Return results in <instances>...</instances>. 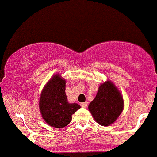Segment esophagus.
<instances>
[{"label":"esophagus","instance_id":"34e87169","mask_svg":"<svg viewBox=\"0 0 157 157\" xmlns=\"http://www.w3.org/2000/svg\"><path fill=\"white\" fill-rule=\"evenodd\" d=\"M80 105H81V107H84V108H85V107H87V102H82V103L80 104Z\"/></svg>","mask_w":157,"mask_h":157}]
</instances>
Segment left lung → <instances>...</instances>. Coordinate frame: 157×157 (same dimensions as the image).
Segmentation results:
<instances>
[{
	"label": "left lung",
	"instance_id": "left-lung-1",
	"mask_svg": "<svg viewBox=\"0 0 157 157\" xmlns=\"http://www.w3.org/2000/svg\"><path fill=\"white\" fill-rule=\"evenodd\" d=\"M123 106V98L119 91L111 82H107L98 88L96 98L88 108L98 124L108 126L119 117Z\"/></svg>",
	"mask_w": 157,
	"mask_h": 157
}]
</instances>
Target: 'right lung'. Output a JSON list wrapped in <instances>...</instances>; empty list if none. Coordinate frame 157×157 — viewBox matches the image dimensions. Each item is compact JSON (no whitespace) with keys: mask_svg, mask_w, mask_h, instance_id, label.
I'll use <instances>...</instances> for the list:
<instances>
[{"mask_svg":"<svg viewBox=\"0 0 157 157\" xmlns=\"http://www.w3.org/2000/svg\"><path fill=\"white\" fill-rule=\"evenodd\" d=\"M65 80L56 75L46 84L40 97L39 107L43 119L53 128H62L71 121L72 115L80 105L70 104L65 93Z\"/></svg>","mask_w":157,"mask_h":157,"instance_id":"1","label":"right lung"}]
</instances>
